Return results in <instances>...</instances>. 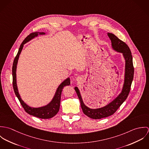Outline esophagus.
Instances as JSON below:
<instances>
[{
	"instance_id": "1",
	"label": "esophagus",
	"mask_w": 149,
	"mask_h": 149,
	"mask_svg": "<svg viewBox=\"0 0 149 149\" xmlns=\"http://www.w3.org/2000/svg\"><path fill=\"white\" fill-rule=\"evenodd\" d=\"M82 79H83V78H82L81 77L79 76V77H77L76 78V81H80L81 80H82Z\"/></svg>"
}]
</instances>
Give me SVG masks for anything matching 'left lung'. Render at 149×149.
Here are the masks:
<instances>
[{
	"label": "left lung",
	"instance_id": "1",
	"mask_svg": "<svg viewBox=\"0 0 149 149\" xmlns=\"http://www.w3.org/2000/svg\"><path fill=\"white\" fill-rule=\"evenodd\" d=\"M107 34L111 41L112 49L118 52L122 53L125 58V80L121 93L114 100H113V101L106 106L96 109H91L86 106L83 102L79 88L77 86L74 88L78 97L80 101L81 107L84 113L87 116L93 119H100L106 118L113 115L117 111L119 107L127 99L134 77V68L132 63V57L129 47L126 43L119 40L113 34L108 33Z\"/></svg>",
	"mask_w": 149,
	"mask_h": 149
}]
</instances>
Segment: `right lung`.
Returning a JSON list of instances; mask_svg holds the SVG:
<instances>
[{
  "mask_svg": "<svg viewBox=\"0 0 149 149\" xmlns=\"http://www.w3.org/2000/svg\"><path fill=\"white\" fill-rule=\"evenodd\" d=\"M43 34H45V33L43 32L32 33L30 34H29L22 43L19 49L18 52L16 57H15L13 65V68H12L13 85V88L17 97L19 100L22 106L23 107L24 111L27 113L41 119H50L53 117L54 116H55L59 111L62 91L65 86L70 85V78H67L60 85L58 86L52 100L48 104L46 105L45 106L38 107V108H34V107L29 106L22 100L21 96L18 92L17 84V75H16L17 66L18 61L19 57V55L23 47V45L26 43L30 41L31 40H32L34 37H37L38 35H43Z\"/></svg>",
  "mask_w": 149,
  "mask_h": 149,
  "instance_id": "add662e5",
  "label": "right lung"
}]
</instances>
